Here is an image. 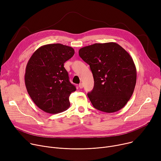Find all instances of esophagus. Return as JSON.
I'll return each mask as SVG.
<instances>
[{"label":"esophagus","instance_id":"34e87169","mask_svg":"<svg viewBox=\"0 0 161 161\" xmlns=\"http://www.w3.org/2000/svg\"><path fill=\"white\" fill-rule=\"evenodd\" d=\"M83 86H84L83 83H80V84H79V88H80V89H82V88H83Z\"/></svg>","mask_w":161,"mask_h":161}]
</instances>
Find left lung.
I'll use <instances>...</instances> for the list:
<instances>
[{"label": "left lung", "mask_w": 161, "mask_h": 161, "mask_svg": "<svg viewBox=\"0 0 161 161\" xmlns=\"http://www.w3.org/2000/svg\"><path fill=\"white\" fill-rule=\"evenodd\" d=\"M79 54L93 73L94 87L88 96L93 107L106 113L122 109L130 99L137 80L130 55L112 42L83 47Z\"/></svg>", "instance_id": "left-lung-1"}]
</instances>
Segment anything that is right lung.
<instances>
[{"instance_id": "add662e5", "label": "right lung", "mask_w": 161, "mask_h": 161, "mask_svg": "<svg viewBox=\"0 0 161 161\" xmlns=\"http://www.w3.org/2000/svg\"><path fill=\"white\" fill-rule=\"evenodd\" d=\"M75 51L61 44L42 46L29 59L24 80L33 103L46 113L55 114L70 106L69 97L76 90L64 67Z\"/></svg>"}]
</instances>
